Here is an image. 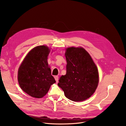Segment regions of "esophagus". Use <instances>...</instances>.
I'll use <instances>...</instances> for the list:
<instances>
[{
	"mask_svg": "<svg viewBox=\"0 0 126 126\" xmlns=\"http://www.w3.org/2000/svg\"><path fill=\"white\" fill-rule=\"evenodd\" d=\"M54 78H55V80L56 82H58V80H59V76H54Z\"/></svg>",
	"mask_w": 126,
	"mask_h": 126,
	"instance_id": "1",
	"label": "esophagus"
}]
</instances>
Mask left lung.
<instances>
[{"mask_svg":"<svg viewBox=\"0 0 126 126\" xmlns=\"http://www.w3.org/2000/svg\"><path fill=\"white\" fill-rule=\"evenodd\" d=\"M66 73L59 79L58 86L67 99L84 101L94 94L99 82V73L89 54L82 48L66 49Z\"/></svg>","mask_w":126,"mask_h":126,"instance_id":"obj_1","label":"left lung"}]
</instances>
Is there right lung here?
<instances>
[{
	"label": "right lung",
	"instance_id": "obj_1",
	"mask_svg": "<svg viewBox=\"0 0 126 126\" xmlns=\"http://www.w3.org/2000/svg\"><path fill=\"white\" fill-rule=\"evenodd\" d=\"M50 49L45 46H37L28 53L18 71V81L21 89L36 98H41L55 82L48 66Z\"/></svg>",
	"mask_w": 126,
	"mask_h": 126
}]
</instances>
